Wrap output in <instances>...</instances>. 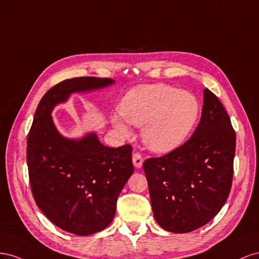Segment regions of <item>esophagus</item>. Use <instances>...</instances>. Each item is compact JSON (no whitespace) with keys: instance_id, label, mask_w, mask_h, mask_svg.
<instances>
[{"instance_id":"1","label":"esophagus","mask_w":259,"mask_h":259,"mask_svg":"<svg viewBox=\"0 0 259 259\" xmlns=\"http://www.w3.org/2000/svg\"><path fill=\"white\" fill-rule=\"evenodd\" d=\"M132 162L136 168H141L143 165V158L140 153H135L132 155Z\"/></svg>"}]
</instances>
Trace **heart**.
<instances>
[{"instance_id":"obj_1","label":"heart","mask_w":259,"mask_h":259,"mask_svg":"<svg viewBox=\"0 0 259 259\" xmlns=\"http://www.w3.org/2000/svg\"><path fill=\"white\" fill-rule=\"evenodd\" d=\"M119 112L128 122L142 127V139L150 150L168 153L178 149L193 131L201 104L193 93L167 84H145L122 98ZM114 127L128 136L130 129L120 116L112 117Z\"/></svg>"}]
</instances>
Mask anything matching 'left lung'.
<instances>
[{"label": "left lung", "mask_w": 259, "mask_h": 259, "mask_svg": "<svg viewBox=\"0 0 259 259\" xmlns=\"http://www.w3.org/2000/svg\"><path fill=\"white\" fill-rule=\"evenodd\" d=\"M203 103L201 120L188 141L143 164L155 220L169 232L187 233L209 223L231 190L235 132L208 89Z\"/></svg>", "instance_id": "8db88e82"}]
</instances>
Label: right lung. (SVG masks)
<instances>
[{
  "label": "right lung",
  "instance_id": "obj_1",
  "mask_svg": "<svg viewBox=\"0 0 259 259\" xmlns=\"http://www.w3.org/2000/svg\"><path fill=\"white\" fill-rule=\"evenodd\" d=\"M109 78L64 80L43 95L27 140V165L32 195L40 210L63 230L89 235L112 223L116 203L134 174L132 147L103 145L95 132L81 139L63 137L52 110L72 93L112 85Z\"/></svg>",
  "mask_w": 259,
  "mask_h": 259
}]
</instances>
